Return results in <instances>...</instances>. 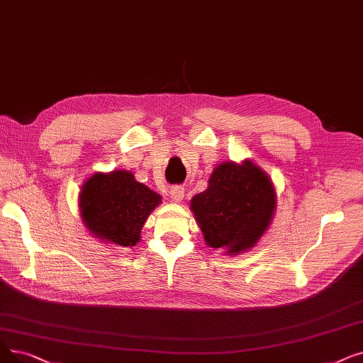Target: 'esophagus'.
I'll return each mask as SVG.
<instances>
[{
	"instance_id": "esophagus-1",
	"label": "esophagus",
	"mask_w": 363,
	"mask_h": 363,
	"mask_svg": "<svg viewBox=\"0 0 363 363\" xmlns=\"http://www.w3.org/2000/svg\"><path fill=\"white\" fill-rule=\"evenodd\" d=\"M184 196H185V191L182 186H173L170 190V199L173 203H181L184 200Z\"/></svg>"
}]
</instances>
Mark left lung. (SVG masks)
<instances>
[{
    "label": "left lung",
    "instance_id": "obj_1",
    "mask_svg": "<svg viewBox=\"0 0 363 363\" xmlns=\"http://www.w3.org/2000/svg\"><path fill=\"white\" fill-rule=\"evenodd\" d=\"M277 206V194L269 173L254 162L218 164L208 188L190 201L203 239L225 255H239L261 240Z\"/></svg>",
    "mask_w": 363,
    "mask_h": 363
}]
</instances>
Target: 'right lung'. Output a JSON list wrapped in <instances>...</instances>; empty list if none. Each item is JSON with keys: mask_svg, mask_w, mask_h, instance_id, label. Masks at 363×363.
I'll use <instances>...</instances> for the list:
<instances>
[{"mask_svg": "<svg viewBox=\"0 0 363 363\" xmlns=\"http://www.w3.org/2000/svg\"><path fill=\"white\" fill-rule=\"evenodd\" d=\"M162 196L135 179L128 170L96 172L83 184L78 208L84 227L104 243L132 247Z\"/></svg>", "mask_w": 363, "mask_h": 363, "instance_id": "right-lung-1", "label": "right lung"}]
</instances>
